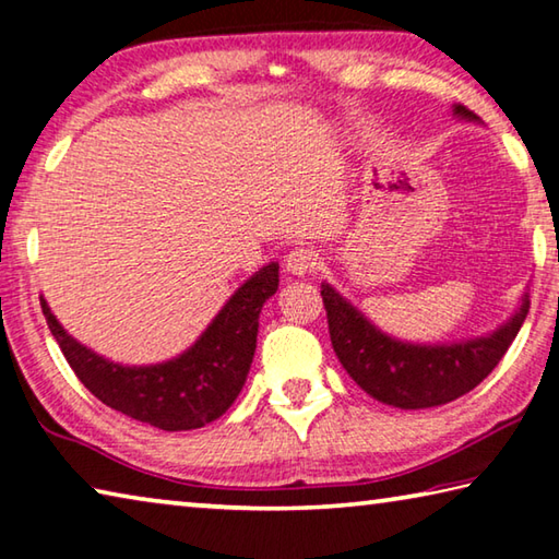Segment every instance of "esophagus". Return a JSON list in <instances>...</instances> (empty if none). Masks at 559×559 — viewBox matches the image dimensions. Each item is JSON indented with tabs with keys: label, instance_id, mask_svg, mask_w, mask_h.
Here are the masks:
<instances>
[{
	"label": "esophagus",
	"instance_id": "34e87169",
	"mask_svg": "<svg viewBox=\"0 0 559 559\" xmlns=\"http://www.w3.org/2000/svg\"><path fill=\"white\" fill-rule=\"evenodd\" d=\"M283 269H286L290 276H308L318 269V253L313 249H306V246H296V249L288 251L286 261H283Z\"/></svg>",
	"mask_w": 559,
	"mask_h": 559
}]
</instances>
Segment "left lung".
Here are the masks:
<instances>
[{"instance_id": "obj_1", "label": "left lung", "mask_w": 559, "mask_h": 559, "mask_svg": "<svg viewBox=\"0 0 559 559\" xmlns=\"http://www.w3.org/2000/svg\"><path fill=\"white\" fill-rule=\"evenodd\" d=\"M453 116L478 120L466 106H453ZM320 288L330 340L347 374L377 402L400 409L449 404L478 386L503 359L530 310L525 293L515 313L493 333L459 343L414 345L382 333L333 286L323 283Z\"/></svg>"}]
</instances>
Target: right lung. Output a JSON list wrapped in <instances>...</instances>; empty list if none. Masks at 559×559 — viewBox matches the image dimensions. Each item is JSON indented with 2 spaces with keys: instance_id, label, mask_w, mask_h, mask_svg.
I'll return each instance as SVG.
<instances>
[{
  "instance_id": "obj_1",
  "label": "right lung",
  "mask_w": 559,
  "mask_h": 559,
  "mask_svg": "<svg viewBox=\"0 0 559 559\" xmlns=\"http://www.w3.org/2000/svg\"><path fill=\"white\" fill-rule=\"evenodd\" d=\"M278 290V263H269L226 300L197 343L167 362L126 367L73 340L41 298L51 335L83 386L120 414L163 431H189L229 409L257 349L263 302Z\"/></svg>"
}]
</instances>
